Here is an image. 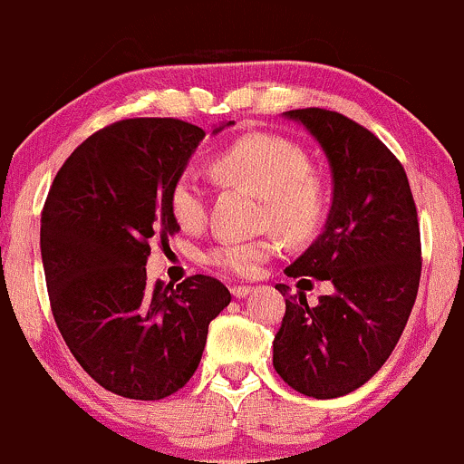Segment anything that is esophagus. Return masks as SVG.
Wrapping results in <instances>:
<instances>
[{"instance_id":"esophagus-1","label":"esophagus","mask_w":464,"mask_h":464,"mask_svg":"<svg viewBox=\"0 0 464 464\" xmlns=\"http://www.w3.org/2000/svg\"><path fill=\"white\" fill-rule=\"evenodd\" d=\"M254 287L252 285H234L232 287V296L234 298H246L247 294H252Z\"/></svg>"}]
</instances>
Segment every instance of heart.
I'll use <instances>...</instances> for the list:
<instances>
[{"mask_svg":"<svg viewBox=\"0 0 464 464\" xmlns=\"http://www.w3.org/2000/svg\"><path fill=\"white\" fill-rule=\"evenodd\" d=\"M212 172L223 181L241 183L266 197V223L292 241H305L321 227L327 214L323 179L310 170V157L296 143L274 134H247L212 157ZM168 206L183 230H198L208 217V192L194 172L179 174ZM278 252L276 234L247 241H221L210 247L206 261L214 267L254 276Z\"/></svg>","mask_w":464,"mask_h":464,"instance_id":"b5f03b06","label":"heart"}]
</instances>
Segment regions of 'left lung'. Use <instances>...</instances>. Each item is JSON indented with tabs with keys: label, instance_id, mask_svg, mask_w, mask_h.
Returning a JSON list of instances; mask_svg holds the SVG:
<instances>
[{
	"label": "left lung",
	"instance_id": "8db88e82",
	"mask_svg": "<svg viewBox=\"0 0 464 464\" xmlns=\"http://www.w3.org/2000/svg\"><path fill=\"white\" fill-rule=\"evenodd\" d=\"M325 152L332 208L287 276L330 281L307 305L298 285L278 283L285 316L274 336V370L312 398L345 396L385 365L410 318L420 283V230L401 161L367 128L323 108L283 112Z\"/></svg>",
	"mask_w": 464,
	"mask_h": 464
}]
</instances>
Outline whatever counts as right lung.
<instances>
[{"label": "right lung", "instance_id": "right-lung-1", "mask_svg": "<svg viewBox=\"0 0 464 464\" xmlns=\"http://www.w3.org/2000/svg\"><path fill=\"white\" fill-rule=\"evenodd\" d=\"M203 137L179 119L112 123L66 159L44 206L39 246L54 323L79 365L123 398L181 390L201 362L208 325L232 301L212 276L172 287L150 285L146 274L150 243L181 230L168 197Z\"/></svg>", "mask_w": 464, "mask_h": 464}]
</instances>
